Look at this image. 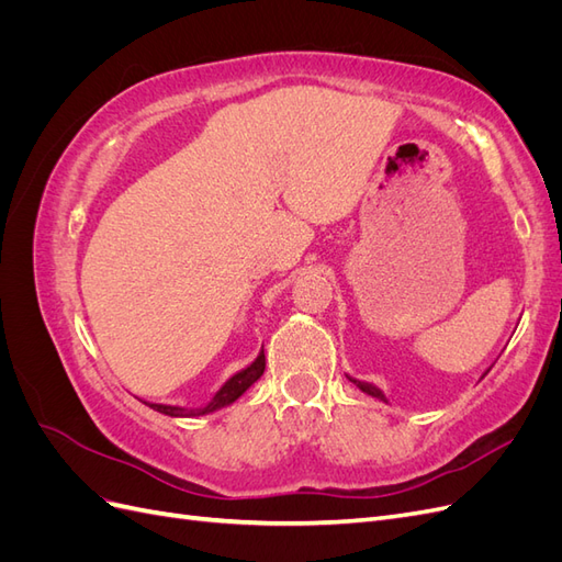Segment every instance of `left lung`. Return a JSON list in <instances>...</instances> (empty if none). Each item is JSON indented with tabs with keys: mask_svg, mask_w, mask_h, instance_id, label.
I'll return each instance as SVG.
<instances>
[{
	"mask_svg": "<svg viewBox=\"0 0 562 562\" xmlns=\"http://www.w3.org/2000/svg\"><path fill=\"white\" fill-rule=\"evenodd\" d=\"M490 370V368H487ZM485 370V372H487ZM349 378V375H347ZM349 382H353L356 386H359L361 391H363V394H368V396H372V398H380V401H384V403H389L386 401V396H384V391L382 389H378L375 384H370V382H361V380H356V378H349Z\"/></svg>",
	"mask_w": 562,
	"mask_h": 562,
	"instance_id": "1",
	"label": "left lung"
}]
</instances>
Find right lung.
<instances>
[{
  "instance_id": "obj_1",
  "label": "right lung",
  "mask_w": 562,
  "mask_h": 562,
  "mask_svg": "<svg viewBox=\"0 0 562 562\" xmlns=\"http://www.w3.org/2000/svg\"><path fill=\"white\" fill-rule=\"evenodd\" d=\"M262 372H265V349H260L258 359H255L250 366H246L244 370L236 372V375H232L223 386H220L215 391V396L203 407H180V405H164V403H147V401H143V403L149 405L151 411H157V413L168 415V417H199V415H209V413L220 411V407L232 405L236 398L244 394L246 389H250L255 382L262 378Z\"/></svg>"
}]
</instances>
